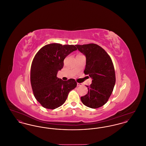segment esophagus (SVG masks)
Wrapping results in <instances>:
<instances>
[{
    "label": "esophagus",
    "mask_w": 146,
    "mask_h": 146,
    "mask_svg": "<svg viewBox=\"0 0 146 146\" xmlns=\"http://www.w3.org/2000/svg\"><path fill=\"white\" fill-rule=\"evenodd\" d=\"M82 85H83V84L82 83H77V86H82Z\"/></svg>",
    "instance_id": "34e87169"
}]
</instances>
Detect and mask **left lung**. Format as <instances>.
<instances>
[{
  "mask_svg": "<svg viewBox=\"0 0 146 146\" xmlns=\"http://www.w3.org/2000/svg\"><path fill=\"white\" fill-rule=\"evenodd\" d=\"M86 56L85 75L92 78V83L86 87L88 93L81 97L85 106L97 108L107 103L115 83V74L111 58L104 49L96 44L76 45Z\"/></svg>",
  "mask_w": 146,
  "mask_h": 146,
  "instance_id": "8db88e82",
  "label": "left lung"
}]
</instances>
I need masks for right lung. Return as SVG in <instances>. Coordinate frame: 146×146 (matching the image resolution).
I'll return each mask as SVG.
<instances>
[{"label":"right lung","instance_id":"right-lung-1","mask_svg":"<svg viewBox=\"0 0 146 146\" xmlns=\"http://www.w3.org/2000/svg\"><path fill=\"white\" fill-rule=\"evenodd\" d=\"M77 50L73 45L47 44L35 54L31 68V83L36 100L45 108L54 110L66 101L77 85L74 79L63 81L57 77L66 56Z\"/></svg>","mask_w":146,"mask_h":146}]
</instances>
